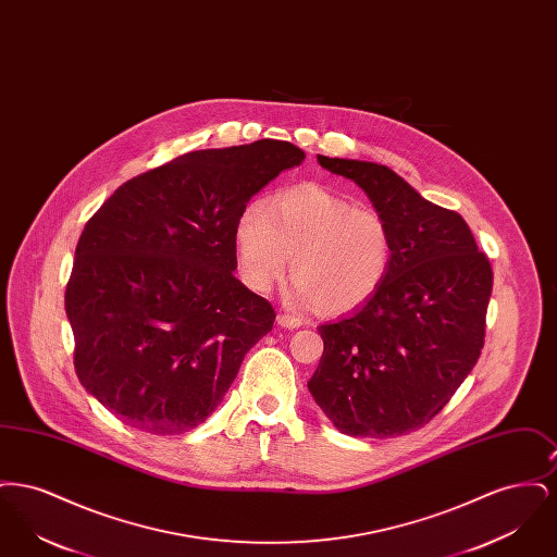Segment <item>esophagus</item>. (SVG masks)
<instances>
[{"mask_svg":"<svg viewBox=\"0 0 557 557\" xmlns=\"http://www.w3.org/2000/svg\"><path fill=\"white\" fill-rule=\"evenodd\" d=\"M277 325H282V327H286V330H296V327L302 325V321L298 318H294V315L280 313V315H277Z\"/></svg>","mask_w":557,"mask_h":557,"instance_id":"esophagus-1","label":"esophagus"}]
</instances>
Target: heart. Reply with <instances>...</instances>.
Listing matches in <instances>:
<instances>
[{
	"label": "heart",
	"mask_w": 557,
	"mask_h": 557,
	"mask_svg": "<svg viewBox=\"0 0 557 557\" xmlns=\"http://www.w3.org/2000/svg\"><path fill=\"white\" fill-rule=\"evenodd\" d=\"M242 282L267 292L290 265L292 300L341 315L366 305L393 265L388 223L371 209L321 186L275 196L269 207L250 205L234 232Z\"/></svg>",
	"instance_id": "b5f03b06"
}]
</instances>
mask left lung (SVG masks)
Masks as SVG:
<instances>
[{
	"instance_id": "obj_1",
	"label": "left lung",
	"mask_w": 557,
	"mask_h": 557,
	"mask_svg": "<svg viewBox=\"0 0 557 557\" xmlns=\"http://www.w3.org/2000/svg\"><path fill=\"white\" fill-rule=\"evenodd\" d=\"M318 162L361 187L393 236V265L370 300L319 325L309 393L348 436L391 438L428 424L476 366L493 269L461 214L425 200L384 164Z\"/></svg>"
}]
</instances>
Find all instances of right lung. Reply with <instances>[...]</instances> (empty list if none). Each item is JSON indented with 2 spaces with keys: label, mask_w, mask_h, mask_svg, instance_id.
<instances>
[{
  "label": "right lung",
  "mask_w": 557,
  "mask_h": 557,
  "mask_svg": "<svg viewBox=\"0 0 557 557\" xmlns=\"http://www.w3.org/2000/svg\"><path fill=\"white\" fill-rule=\"evenodd\" d=\"M302 160L277 139L187 152L123 184L85 223L64 307L81 384L119 420L184 434L223 400L275 321L234 275L236 223Z\"/></svg>",
  "instance_id": "right-lung-1"
}]
</instances>
